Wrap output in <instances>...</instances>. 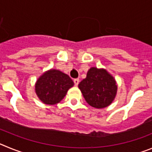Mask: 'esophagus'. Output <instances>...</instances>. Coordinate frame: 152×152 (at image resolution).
Masks as SVG:
<instances>
[{
    "label": "esophagus",
    "mask_w": 152,
    "mask_h": 152,
    "mask_svg": "<svg viewBox=\"0 0 152 152\" xmlns=\"http://www.w3.org/2000/svg\"><path fill=\"white\" fill-rule=\"evenodd\" d=\"M74 83H75V86H77L79 84V79L78 78H76L74 80Z\"/></svg>",
    "instance_id": "1"
}]
</instances>
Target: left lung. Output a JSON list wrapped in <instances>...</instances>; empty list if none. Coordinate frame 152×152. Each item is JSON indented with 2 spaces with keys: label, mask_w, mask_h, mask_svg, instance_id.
<instances>
[{
  "label": "left lung",
  "mask_w": 152,
  "mask_h": 152,
  "mask_svg": "<svg viewBox=\"0 0 152 152\" xmlns=\"http://www.w3.org/2000/svg\"><path fill=\"white\" fill-rule=\"evenodd\" d=\"M86 102L96 109H103L113 103L117 93V83L104 68L91 67L86 78L78 84Z\"/></svg>",
  "instance_id": "8db88e82"
}]
</instances>
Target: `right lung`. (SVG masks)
<instances>
[{"label": "right lung", "instance_id": "right-lung-1", "mask_svg": "<svg viewBox=\"0 0 152 152\" xmlns=\"http://www.w3.org/2000/svg\"><path fill=\"white\" fill-rule=\"evenodd\" d=\"M74 82L66 74L58 69L48 70L36 80L35 91L40 100L47 105L59 103Z\"/></svg>", "mask_w": 152, "mask_h": 152}]
</instances>
